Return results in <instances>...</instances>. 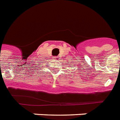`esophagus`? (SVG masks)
Listing matches in <instances>:
<instances>
[{
	"label": "esophagus",
	"mask_w": 120,
	"mask_h": 120,
	"mask_svg": "<svg viewBox=\"0 0 120 120\" xmlns=\"http://www.w3.org/2000/svg\"><path fill=\"white\" fill-rule=\"evenodd\" d=\"M54 58L55 60H58V59H59V57H58V56H56V57H54Z\"/></svg>",
	"instance_id": "34e87169"
}]
</instances>
